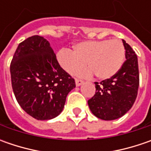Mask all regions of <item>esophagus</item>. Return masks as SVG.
<instances>
[{
    "label": "esophagus",
    "mask_w": 151,
    "mask_h": 151,
    "mask_svg": "<svg viewBox=\"0 0 151 151\" xmlns=\"http://www.w3.org/2000/svg\"><path fill=\"white\" fill-rule=\"evenodd\" d=\"M84 81H82V80H80V79H76V86H80L82 84Z\"/></svg>",
    "instance_id": "obj_1"
}]
</instances>
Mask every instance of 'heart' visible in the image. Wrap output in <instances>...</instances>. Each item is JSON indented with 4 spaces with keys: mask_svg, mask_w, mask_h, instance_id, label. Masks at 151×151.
Instances as JSON below:
<instances>
[{
    "mask_svg": "<svg viewBox=\"0 0 151 151\" xmlns=\"http://www.w3.org/2000/svg\"><path fill=\"white\" fill-rule=\"evenodd\" d=\"M124 58V46L119 39L80 42L74 45V51L65 48L56 55L59 65L67 73L78 72L86 64L87 73H93L101 80L111 78L119 72Z\"/></svg>",
    "mask_w": 151,
    "mask_h": 151,
    "instance_id": "obj_1",
    "label": "heart"
}]
</instances>
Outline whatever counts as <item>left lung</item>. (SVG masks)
<instances>
[{
  "label": "left lung",
  "mask_w": 151,
  "mask_h": 151,
  "mask_svg": "<svg viewBox=\"0 0 151 151\" xmlns=\"http://www.w3.org/2000/svg\"><path fill=\"white\" fill-rule=\"evenodd\" d=\"M126 60L111 78L95 82L96 93L88 100V106L96 118L102 120L119 119L134 105L138 94L139 75L135 52L124 40Z\"/></svg>",
  "instance_id": "left-lung-1"
}]
</instances>
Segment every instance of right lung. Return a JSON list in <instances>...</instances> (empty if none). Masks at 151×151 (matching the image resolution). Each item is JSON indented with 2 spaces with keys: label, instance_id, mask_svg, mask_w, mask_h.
Instances as JSON below:
<instances>
[{
  "label": "right lung",
  "instance_id": "add662e5",
  "mask_svg": "<svg viewBox=\"0 0 151 151\" xmlns=\"http://www.w3.org/2000/svg\"><path fill=\"white\" fill-rule=\"evenodd\" d=\"M16 99L27 114L38 120L57 117L75 80L59 65L48 40L34 35L19 44L10 65Z\"/></svg>",
  "mask_w": 151,
  "mask_h": 151
}]
</instances>
